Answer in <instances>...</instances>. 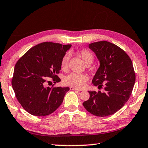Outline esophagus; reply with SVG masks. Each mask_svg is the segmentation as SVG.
Masks as SVG:
<instances>
[{
	"label": "esophagus",
	"instance_id": "34e87169",
	"mask_svg": "<svg viewBox=\"0 0 148 148\" xmlns=\"http://www.w3.org/2000/svg\"><path fill=\"white\" fill-rule=\"evenodd\" d=\"M70 89H71V90H72V91H80L79 90H78V89H76V88H74V87H71Z\"/></svg>",
	"mask_w": 148,
	"mask_h": 148
}]
</instances>
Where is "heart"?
<instances>
[{
  "mask_svg": "<svg viewBox=\"0 0 148 148\" xmlns=\"http://www.w3.org/2000/svg\"><path fill=\"white\" fill-rule=\"evenodd\" d=\"M76 53L79 56L87 65L92 63L94 60V56L88 49H82L76 50ZM70 60L69 53H66L62 57L61 62V68L62 71H66L69 67ZM89 77L86 74L71 73L64 77V82L66 86H71L76 89H82L86 86L88 82Z\"/></svg>",
  "mask_w": 148,
  "mask_h": 148,
  "instance_id": "1",
  "label": "heart"
}]
</instances>
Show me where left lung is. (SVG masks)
Wrapping results in <instances>:
<instances>
[{"label": "left lung", "instance_id": "8db88e82", "mask_svg": "<svg viewBox=\"0 0 148 148\" xmlns=\"http://www.w3.org/2000/svg\"><path fill=\"white\" fill-rule=\"evenodd\" d=\"M101 65L92 79V84L104 86V91H89L90 97L83 105L89 113L98 117L114 114L124 106L132 93L135 72L131 58L124 50L107 41L89 44Z\"/></svg>", "mask_w": 148, "mask_h": 148}]
</instances>
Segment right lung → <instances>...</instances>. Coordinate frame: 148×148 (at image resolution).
<instances>
[{
	"label": "right lung",
	"instance_id": "obj_1",
	"mask_svg": "<svg viewBox=\"0 0 148 148\" xmlns=\"http://www.w3.org/2000/svg\"><path fill=\"white\" fill-rule=\"evenodd\" d=\"M71 44L62 45L51 42H42L31 47L15 65L12 86L21 106L35 116H46L53 113L63 101L69 87H46L51 77L55 84L61 62Z\"/></svg>",
	"mask_w": 148,
	"mask_h": 148
}]
</instances>
